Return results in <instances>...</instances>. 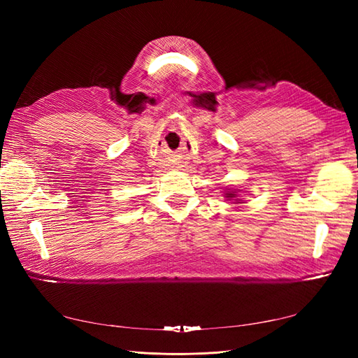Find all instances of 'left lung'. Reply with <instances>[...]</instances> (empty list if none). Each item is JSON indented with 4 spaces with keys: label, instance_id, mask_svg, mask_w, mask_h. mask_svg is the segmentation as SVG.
Wrapping results in <instances>:
<instances>
[{
    "label": "left lung",
    "instance_id": "8db88e82",
    "mask_svg": "<svg viewBox=\"0 0 358 358\" xmlns=\"http://www.w3.org/2000/svg\"><path fill=\"white\" fill-rule=\"evenodd\" d=\"M224 196H226L227 200H234V199H235V201H237V203L241 201V200L237 199V192H235V191H227V192L224 194Z\"/></svg>",
    "mask_w": 358,
    "mask_h": 358
}]
</instances>
